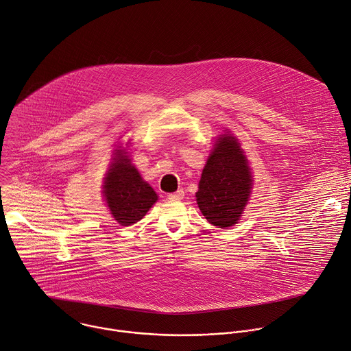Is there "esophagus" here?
Here are the masks:
<instances>
[{
    "label": "esophagus",
    "instance_id": "obj_1",
    "mask_svg": "<svg viewBox=\"0 0 351 351\" xmlns=\"http://www.w3.org/2000/svg\"><path fill=\"white\" fill-rule=\"evenodd\" d=\"M184 197V191L180 189V190H178V191H175V193H171V194H168V198L169 199H172V201H179V199H182Z\"/></svg>",
    "mask_w": 351,
    "mask_h": 351
}]
</instances>
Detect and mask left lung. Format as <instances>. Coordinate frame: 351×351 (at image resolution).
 I'll return each mask as SVG.
<instances>
[{"instance_id": "obj_1", "label": "left lung", "mask_w": 351, "mask_h": 351, "mask_svg": "<svg viewBox=\"0 0 351 351\" xmlns=\"http://www.w3.org/2000/svg\"><path fill=\"white\" fill-rule=\"evenodd\" d=\"M250 167L236 138L221 135L202 171L197 204L209 223L220 228L236 224L251 194Z\"/></svg>"}]
</instances>
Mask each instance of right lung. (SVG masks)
<instances>
[{
    "label": "right lung",
    "instance_id": "right-lung-1",
    "mask_svg": "<svg viewBox=\"0 0 351 351\" xmlns=\"http://www.w3.org/2000/svg\"><path fill=\"white\" fill-rule=\"evenodd\" d=\"M104 180L103 194L107 206L114 219L123 226L139 221L158 199L156 191L120 150H117V157Z\"/></svg>",
    "mask_w": 351,
    "mask_h": 351
}]
</instances>
